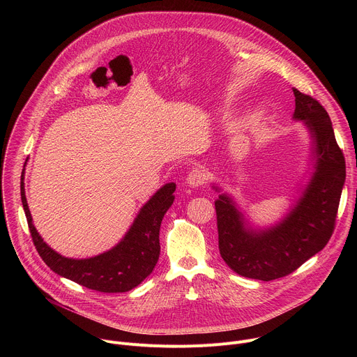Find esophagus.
I'll list each match as a JSON object with an SVG mask.
<instances>
[{
	"label": "esophagus",
	"instance_id": "1",
	"mask_svg": "<svg viewBox=\"0 0 357 357\" xmlns=\"http://www.w3.org/2000/svg\"><path fill=\"white\" fill-rule=\"evenodd\" d=\"M206 181H208V174L205 169H202V168H193L186 178V183L192 188L203 186L206 183Z\"/></svg>",
	"mask_w": 357,
	"mask_h": 357
}]
</instances>
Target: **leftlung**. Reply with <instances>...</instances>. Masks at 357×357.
I'll use <instances>...</instances> for the list:
<instances>
[{
	"label": "left lung",
	"instance_id": "left-lung-1",
	"mask_svg": "<svg viewBox=\"0 0 357 357\" xmlns=\"http://www.w3.org/2000/svg\"><path fill=\"white\" fill-rule=\"evenodd\" d=\"M295 120H303L315 139V172L292 212L266 231L244 227L243 215L227 195L215 202L219 251L238 275L273 281L299 268L329 241L336 223L346 164L329 114L317 98L292 89ZM218 189V188H216Z\"/></svg>",
	"mask_w": 357,
	"mask_h": 357
}]
</instances>
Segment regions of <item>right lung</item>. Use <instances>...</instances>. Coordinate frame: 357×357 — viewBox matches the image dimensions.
<instances>
[{
  "instance_id": "1",
  "label": "right lung",
  "mask_w": 357,
  "mask_h": 357,
  "mask_svg": "<svg viewBox=\"0 0 357 357\" xmlns=\"http://www.w3.org/2000/svg\"><path fill=\"white\" fill-rule=\"evenodd\" d=\"M175 188V183H167L152 196L139 211L126 237L114 248L91 259L73 260L54 251L36 231L25 197L24 171L21 175L22 206L40 259L56 274L98 292L130 291L154 270L161 250V222L172 205Z\"/></svg>"
}]
</instances>
